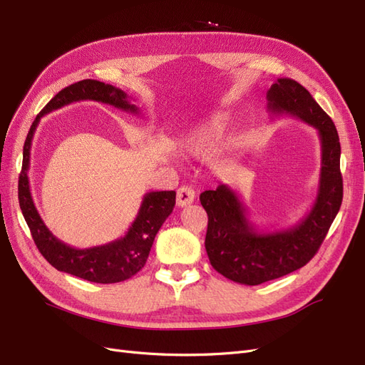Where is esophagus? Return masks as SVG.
Here are the masks:
<instances>
[{
	"mask_svg": "<svg viewBox=\"0 0 365 365\" xmlns=\"http://www.w3.org/2000/svg\"><path fill=\"white\" fill-rule=\"evenodd\" d=\"M195 201V190L189 185H182L176 192V204L178 207H185L190 205Z\"/></svg>",
	"mask_w": 365,
	"mask_h": 365,
	"instance_id": "obj_1",
	"label": "esophagus"
}]
</instances>
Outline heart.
Masks as SVG:
<instances>
[{
  "mask_svg": "<svg viewBox=\"0 0 365 365\" xmlns=\"http://www.w3.org/2000/svg\"><path fill=\"white\" fill-rule=\"evenodd\" d=\"M225 126L227 115L224 113L210 115L201 125L185 132L180 138V148L192 157H207L216 149Z\"/></svg>",
  "mask_w": 365,
  "mask_h": 365,
  "instance_id": "1",
  "label": "heart"
}]
</instances>
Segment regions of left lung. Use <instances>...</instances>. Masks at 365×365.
I'll return each mask as SVG.
<instances>
[{"mask_svg": "<svg viewBox=\"0 0 365 365\" xmlns=\"http://www.w3.org/2000/svg\"><path fill=\"white\" fill-rule=\"evenodd\" d=\"M268 111L303 120L318 130L322 170L315 201L300 222L283 230L259 231L247 205L231 187L205 190L200 201L208 215L205 250L212 267L240 284H260L300 269L322 247L342 202L341 146L336 128L304 86L280 77L267 93Z\"/></svg>", "mask_w": 365, "mask_h": 365, "instance_id": "left-lung-1", "label": "left lung"}]
</instances>
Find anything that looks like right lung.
<instances>
[{"label":"right lung","mask_w":365,"mask_h":365,"mask_svg":"<svg viewBox=\"0 0 365 365\" xmlns=\"http://www.w3.org/2000/svg\"><path fill=\"white\" fill-rule=\"evenodd\" d=\"M81 101H96L130 114H138V108L132 105L128 94L120 88L93 79H85L63 88L36 115L27 134L23 150V169L19 173L18 197L21 212L30 228L33 240L46 260L58 271L68 272L94 283H117L135 275L149 257V252L158 230L169 217L175 207L176 193L170 192H149L145 195L134 222L123 237L109 242L105 245L93 248H74L63 244L43 224L38 210L33 202L29 169H30V148L35 130L41 118L65 105Z\"/></svg>","instance_id":"right-lung-1"}]
</instances>
